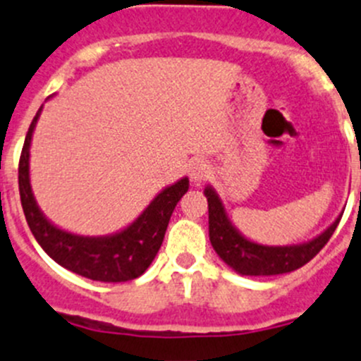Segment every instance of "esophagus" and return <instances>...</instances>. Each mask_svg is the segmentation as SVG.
<instances>
[{"instance_id":"34e87169","label":"esophagus","mask_w":361,"mask_h":361,"mask_svg":"<svg viewBox=\"0 0 361 361\" xmlns=\"http://www.w3.org/2000/svg\"><path fill=\"white\" fill-rule=\"evenodd\" d=\"M209 174V164L206 162V160H195V162L190 164V167H188V176H190V180L194 181V183H201L202 180H206Z\"/></svg>"}]
</instances>
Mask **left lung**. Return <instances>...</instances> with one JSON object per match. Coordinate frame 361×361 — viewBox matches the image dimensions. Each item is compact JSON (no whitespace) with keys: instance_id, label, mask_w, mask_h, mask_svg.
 <instances>
[{"instance_id":"obj_1","label":"left lung","mask_w":361,"mask_h":361,"mask_svg":"<svg viewBox=\"0 0 361 361\" xmlns=\"http://www.w3.org/2000/svg\"><path fill=\"white\" fill-rule=\"evenodd\" d=\"M204 195L208 199V229L213 250L236 274L247 277H268L302 268L328 243L342 216L341 213L323 233L303 243L262 245L252 241L234 226L212 185H206Z\"/></svg>"}]
</instances>
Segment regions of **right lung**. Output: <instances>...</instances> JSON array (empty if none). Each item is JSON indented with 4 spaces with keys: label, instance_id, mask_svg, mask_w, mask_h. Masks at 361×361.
Here are the masks:
<instances>
[{
    "label": "right lung",
    "instance_id": "1",
    "mask_svg": "<svg viewBox=\"0 0 361 361\" xmlns=\"http://www.w3.org/2000/svg\"><path fill=\"white\" fill-rule=\"evenodd\" d=\"M42 109L44 106L31 121L19 160L20 204L35 240L49 257L80 277L99 282H127L141 277L162 245L167 224L178 201L187 194L188 178H180L173 185L162 188L134 222L116 233L84 236L61 229L44 215L31 188V139Z\"/></svg>",
    "mask_w": 361,
    "mask_h": 361
}]
</instances>
